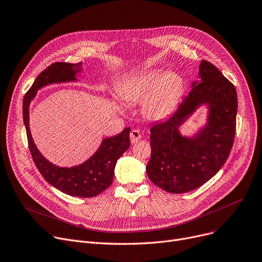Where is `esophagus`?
<instances>
[{
	"label": "esophagus",
	"instance_id": "34e87169",
	"mask_svg": "<svg viewBox=\"0 0 262 262\" xmlns=\"http://www.w3.org/2000/svg\"><path fill=\"white\" fill-rule=\"evenodd\" d=\"M129 137H130V142L132 143H137L141 139V134L138 129H132V132L129 134Z\"/></svg>",
	"mask_w": 262,
	"mask_h": 262
}]
</instances>
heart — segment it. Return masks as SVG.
Wrapping results in <instances>:
<instances>
[{
  "instance_id": "obj_1",
  "label": "heart",
  "mask_w": 262,
  "mask_h": 262,
  "mask_svg": "<svg viewBox=\"0 0 262 262\" xmlns=\"http://www.w3.org/2000/svg\"><path fill=\"white\" fill-rule=\"evenodd\" d=\"M184 78L175 71L146 70L133 74L117 88L121 98L129 103L143 99L141 110L148 120H161L168 117L182 98Z\"/></svg>"
}]
</instances>
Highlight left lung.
Listing matches in <instances>:
<instances>
[{"mask_svg": "<svg viewBox=\"0 0 262 262\" xmlns=\"http://www.w3.org/2000/svg\"><path fill=\"white\" fill-rule=\"evenodd\" d=\"M202 105L208 109L205 124L192 136L182 135L179 128ZM237 109L235 86L216 67L203 60L199 79L176 112L150 128L149 180L170 193H186L207 183L229 156Z\"/></svg>", "mask_w": 262, "mask_h": 262, "instance_id": "left-lung-1", "label": "left lung"}]
</instances>
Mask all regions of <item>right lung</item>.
<instances>
[{
  "label": "right lung",
  "mask_w": 262,
  "mask_h": 262,
  "mask_svg": "<svg viewBox=\"0 0 262 262\" xmlns=\"http://www.w3.org/2000/svg\"><path fill=\"white\" fill-rule=\"evenodd\" d=\"M82 62H55L41 72L23 99V121L34 162L45 180L63 193L78 198H93L112 185L118 159L130 145V127L106 137L95 153L73 167H59L48 160L36 146L30 129V106L38 90L53 84L75 82L82 71Z\"/></svg>",
  "instance_id": "add662e5"
}]
</instances>
